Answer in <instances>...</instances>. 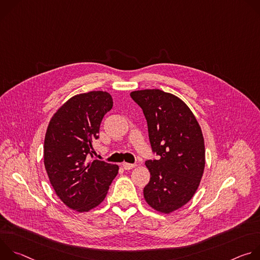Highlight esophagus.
<instances>
[{"mask_svg": "<svg viewBox=\"0 0 260 260\" xmlns=\"http://www.w3.org/2000/svg\"><path fill=\"white\" fill-rule=\"evenodd\" d=\"M122 167L124 170H132L134 168H136V165L135 164H128V162H123L122 164Z\"/></svg>", "mask_w": 260, "mask_h": 260, "instance_id": "34e87169", "label": "esophagus"}]
</instances>
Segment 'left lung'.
<instances>
[{"label":"left lung","instance_id":"8db88e82","mask_svg":"<svg viewBox=\"0 0 260 260\" xmlns=\"http://www.w3.org/2000/svg\"><path fill=\"white\" fill-rule=\"evenodd\" d=\"M142 108L157 160L145 162L150 180L144 187L146 203L170 214L186 205L204 175L206 156L202 128L192 111L178 96L160 89L131 92Z\"/></svg>","mask_w":260,"mask_h":260}]
</instances>
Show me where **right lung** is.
Returning <instances> with one entry per match:
<instances>
[{
  "label": "right lung",
  "instance_id": "obj_1",
  "mask_svg": "<svg viewBox=\"0 0 260 260\" xmlns=\"http://www.w3.org/2000/svg\"><path fill=\"white\" fill-rule=\"evenodd\" d=\"M107 91L79 93L62 104L51 117L44 140V166L59 200L82 213L106 198L119 167L90 158L101 122L112 109Z\"/></svg>",
  "mask_w": 260,
  "mask_h": 260
}]
</instances>
